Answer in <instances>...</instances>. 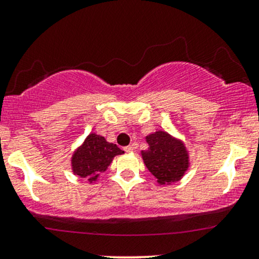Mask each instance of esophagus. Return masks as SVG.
Here are the masks:
<instances>
[{"label": "esophagus", "mask_w": 259, "mask_h": 259, "mask_svg": "<svg viewBox=\"0 0 259 259\" xmlns=\"http://www.w3.org/2000/svg\"><path fill=\"white\" fill-rule=\"evenodd\" d=\"M124 151H125V152H127V153H129V152H133V151H134V147H133V146H126L125 148H124Z\"/></svg>", "instance_id": "1"}]
</instances>
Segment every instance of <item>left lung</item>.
<instances>
[{
  "instance_id": "8db88e82",
  "label": "left lung",
  "mask_w": 259,
  "mask_h": 259,
  "mask_svg": "<svg viewBox=\"0 0 259 259\" xmlns=\"http://www.w3.org/2000/svg\"><path fill=\"white\" fill-rule=\"evenodd\" d=\"M148 148L141 151V157L150 173L159 185L178 183L190 167L189 151L183 140L157 130L146 136Z\"/></svg>"
}]
</instances>
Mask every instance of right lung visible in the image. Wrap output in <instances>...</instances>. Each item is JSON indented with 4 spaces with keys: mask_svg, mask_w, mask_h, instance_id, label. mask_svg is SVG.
<instances>
[{
    "mask_svg": "<svg viewBox=\"0 0 259 259\" xmlns=\"http://www.w3.org/2000/svg\"><path fill=\"white\" fill-rule=\"evenodd\" d=\"M115 144L108 142L103 136L91 133L86 136L72 156V170L74 175L85 178L92 184L99 179L100 174L108 169L115 156L123 154Z\"/></svg>",
    "mask_w": 259,
    "mask_h": 259,
    "instance_id": "right-lung-1",
    "label": "right lung"
}]
</instances>
